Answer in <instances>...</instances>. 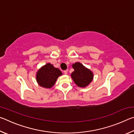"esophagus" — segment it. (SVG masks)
Listing matches in <instances>:
<instances>
[{
    "label": "esophagus",
    "mask_w": 134,
    "mask_h": 134,
    "mask_svg": "<svg viewBox=\"0 0 134 134\" xmlns=\"http://www.w3.org/2000/svg\"><path fill=\"white\" fill-rule=\"evenodd\" d=\"M64 74H65V75H66V74H67V70H64Z\"/></svg>",
    "instance_id": "1"
}]
</instances>
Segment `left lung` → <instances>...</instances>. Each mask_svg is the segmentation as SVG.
<instances>
[{
  "instance_id": "8db88e82",
  "label": "left lung",
  "mask_w": 134,
  "mask_h": 134,
  "mask_svg": "<svg viewBox=\"0 0 134 134\" xmlns=\"http://www.w3.org/2000/svg\"><path fill=\"white\" fill-rule=\"evenodd\" d=\"M74 71L71 77L76 85L80 87L85 88L89 85L93 79V73L90 69L79 62L72 64Z\"/></svg>"
}]
</instances>
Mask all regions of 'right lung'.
<instances>
[{
	"label": "right lung",
	"instance_id": "1",
	"mask_svg": "<svg viewBox=\"0 0 134 134\" xmlns=\"http://www.w3.org/2000/svg\"><path fill=\"white\" fill-rule=\"evenodd\" d=\"M62 75V72L51 63H47L38 70L36 73V80L40 86L50 89L55 85L58 77Z\"/></svg>",
	"mask_w": 134,
	"mask_h": 134
}]
</instances>
